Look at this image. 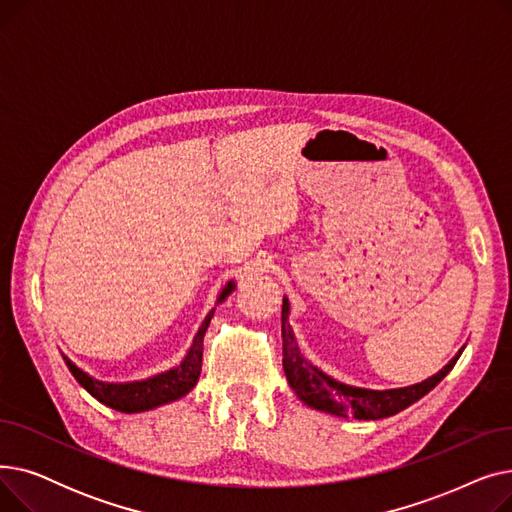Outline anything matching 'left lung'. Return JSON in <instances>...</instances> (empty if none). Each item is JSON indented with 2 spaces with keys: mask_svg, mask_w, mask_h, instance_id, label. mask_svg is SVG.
I'll use <instances>...</instances> for the list:
<instances>
[{
  "mask_svg": "<svg viewBox=\"0 0 512 512\" xmlns=\"http://www.w3.org/2000/svg\"><path fill=\"white\" fill-rule=\"evenodd\" d=\"M288 299L282 303V365L290 388L299 394L305 405L332 413L338 417H355V419H384L400 413L402 409L411 407L413 402L423 398L429 390L436 388L448 371L459 361L463 348L456 353L450 363L440 369L432 378H427L421 384L394 388V390H365L353 388L332 380L330 375L313 367L299 351V344L294 340L292 328L288 324Z\"/></svg>",
  "mask_w": 512,
  "mask_h": 512,
  "instance_id": "1",
  "label": "left lung"
}]
</instances>
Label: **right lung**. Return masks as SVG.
Returning <instances> with one entry per match:
<instances>
[{
  "instance_id": "add662e5",
  "label": "right lung",
  "mask_w": 512,
  "mask_h": 512,
  "mask_svg": "<svg viewBox=\"0 0 512 512\" xmlns=\"http://www.w3.org/2000/svg\"><path fill=\"white\" fill-rule=\"evenodd\" d=\"M232 290H234V284L228 282V286L220 292L218 303H222ZM213 311L203 319V324L193 340V346L188 348L184 361L166 373L153 375V378H149V380L130 382V384H105V382L89 378L83 369H78L68 359H66V363L76 378V382L83 386L91 396H95L99 402H103L105 407H112L122 413H141V411L161 407V405H166V402L182 398L184 394H188L195 388L199 375H201V363H203V336L209 328Z\"/></svg>"
}]
</instances>
